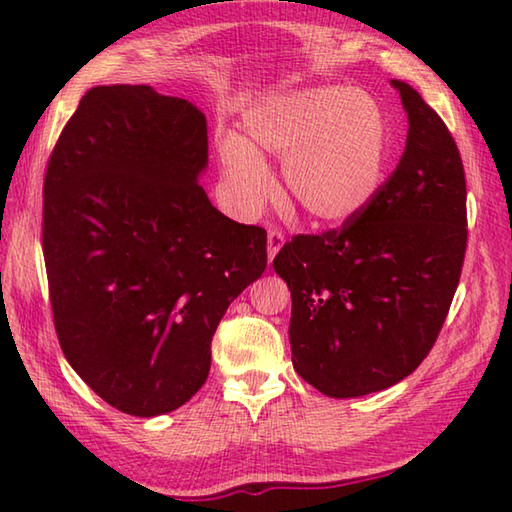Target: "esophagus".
I'll use <instances>...</instances> for the list:
<instances>
[{
  "label": "esophagus",
  "mask_w": 512,
  "mask_h": 512,
  "mask_svg": "<svg viewBox=\"0 0 512 512\" xmlns=\"http://www.w3.org/2000/svg\"><path fill=\"white\" fill-rule=\"evenodd\" d=\"M284 242H286L284 233L277 231V228H270V231H268V262L270 264H273V259L281 250V246H284Z\"/></svg>",
  "instance_id": "esophagus-1"
}]
</instances>
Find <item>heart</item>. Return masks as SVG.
I'll return each mask as SVG.
<instances>
[{
  "instance_id": "b5f03b06",
  "label": "heart",
  "mask_w": 512,
  "mask_h": 512,
  "mask_svg": "<svg viewBox=\"0 0 512 512\" xmlns=\"http://www.w3.org/2000/svg\"><path fill=\"white\" fill-rule=\"evenodd\" d=\"M242 129L244 136H217V160L244 215H255L273 191L270 158L281 160L288 198L321 226L356 220L383 184L387 121L365 92L334 85L266 92L244 110Z\"/></svg>"
}]
</instances>
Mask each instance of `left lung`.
Segmentation results:
<instances>
[{"label":"left lung","instance_id":"left-lung-1","mask_svg":"<svg viewBox=\"0 0 512 512\" xmlns=\"http://www.w3.org/2000/svg\"><path fill=\"white\" fill-rule=\"evenodd\" d=\"M405 154L339 231L297 235L275 257L292 297L297 374L330 398L400 383L436 343L466 250V180L442 118L405 81Z\"/></svg>","mask_w":512,"mask_h":512}]
</instances>
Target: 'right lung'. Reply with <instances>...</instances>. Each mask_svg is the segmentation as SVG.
Masks as SVG:
<instances>
[{
	"label": "right lung",
	"instance_id": "add662e5",
	"mask_svg": "<svg viewBox=\"0 0 512 512\" xmlns=\"http://www.w3.org/2000/svg\"><path fill=\"white\" fill-rule=\"evenodd\" d=\"M204 114L149 85H99L63 127L43 182L54 328L72 369L138 418L182 407L211 369L233 299L266 270V231L200 187Z\"/></svg>",
	"mask_w": 512,
	"mask_h": 512
}]
</instances>
